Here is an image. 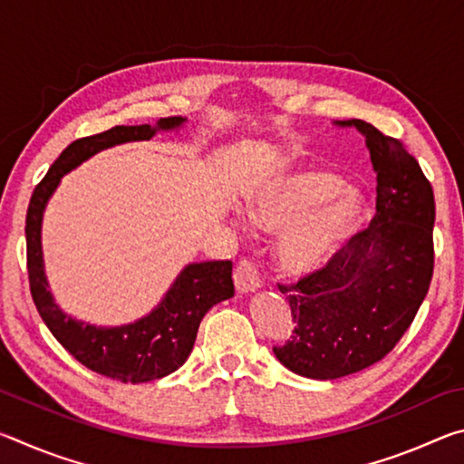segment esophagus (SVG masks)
I'll list each match as a JSON object with an SVG mask.
<instances>
[{"instance_id":"esophagus-1","label":"esophagus","mask_w":464,"mask_h":464,"mask_svg":"<svg viewBox=\"0 0 464 464\" xmlns=\"http://www.w3.org/2000/svg\"><path fill=\"white\" fill-rule=\"evenodd\" d=\"M233 280H235V288L239 290V293H251V290H256L260 286L262 276L260 272H257V266L256 262L251 260V257H241V262L237 264V268L233 272Z\"/></svg>"}]
</instances>
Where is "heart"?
<instances>
[{
    "instance_id": "heart-1",
    "label": "heart",
    "mask_w": 464,
    "mask_h": 464,
    "mask_svg": "<svg viewBox=\"0 0 464 464\" xmlns=\"http://www.w3.org/2000/svg\"><path fill=\"white\" fill-rule=\"evenodd\" d=\"M366 215L362 196L343 192V179L317 169L274 178L257 188L249 200L251 221L266 231L282 229L302 217L288 227L278 246L282 270L295 276L324 268L364 225Z\"/></svg>"
}]
</instances>
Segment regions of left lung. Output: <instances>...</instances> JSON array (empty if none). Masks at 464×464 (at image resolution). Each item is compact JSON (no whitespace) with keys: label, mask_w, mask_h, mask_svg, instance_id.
Instances as JSON below:
<instances>
[{"label":"left lung","mask_w":464,"mask_h":464,"mask_svg":"<svg viewBox=\"0 0 464 464\" xmlns=\"http://www.w3.org/2000/svg\"><path fill=\"white\" fill-rule=\"evenodd\" d=\"M376 171V213L324 268L278 285L293 313L290 340L274 354L307 379L364 371L395 348L413 324L434 274L436 202L430 179L401 140L352 119Z\"/></svg>","instance_id":"left-lung-1"}]
</instances>
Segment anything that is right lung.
<instances>
[{
    "label": "right lung",
    "mask_w": 464,
    "mask_h": 464,
    "mask_svg": "<svg viewBox=\"0 0 464 464\" xmlns=\"http://www.w3.org/2000/svg\"><path fill=\"white\" fill-rule=\"evenodd\" d=\"M182 116L161 119L157 127H114L100 135L82 137L63 151L46 176L36 184L26 213V266L30 295L46 327L57 342L90 371L121 382H147L178 371L190 356L200 321L210 307L231 298L233 264L202 262L186 266L174 286L151 315L122 327H93L67 317L46 290L41 249V221L44 204L57 188L61 176L80 166L102 149L147 140L160 129H176Z\"/></svg>",
    "instance_id": "add662e5"
}]
</instances>
